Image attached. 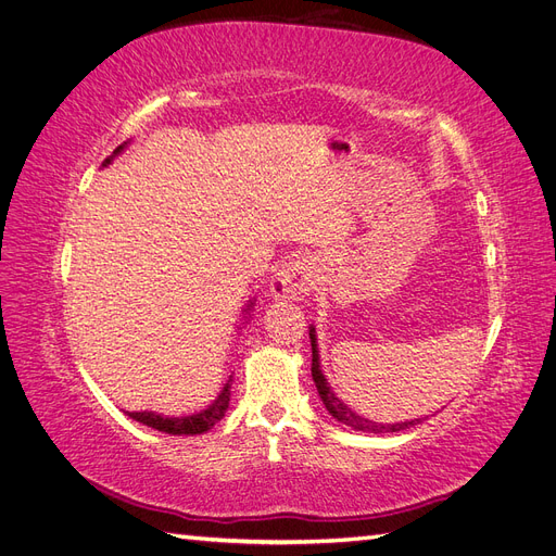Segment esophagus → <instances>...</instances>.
<instances>
[{
    "instance_id": "obj_1",
    "label": "esophagus",
    "mask_w": 556,
    "mask_h": 556,
    "mask_svg": "<svg viewBox=\"0 0 556 556\" xmlns=\"http://www.w3.org/2000/svg\"><path fill=\"white\" fill-rule=\"evenodd\" d=\"M315 285V271L308 260L296 257L280 266L271 280V294L276 299H304Z\"/></svg>"
}]
</instances>
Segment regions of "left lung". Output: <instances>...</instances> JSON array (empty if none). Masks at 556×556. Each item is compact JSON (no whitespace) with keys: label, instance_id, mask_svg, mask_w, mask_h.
I'll return each instance as SVG.
<instances>
[{"label":"left lung","instance_id":"left-lung-1","mask_svg":"<svg viewBox=\"0 0 556 556\" xmlns=\"http://www.w3.org/2000/svg\"><path fill=\"white\" fill-rule=\"evenodd\" d=\"M311 348H313V364H311V374L317 387V394L323 399L325 408L329 410L331 417L339 419L341 425L352 427L355 431H368V433H394V431H403V429H410L419 419H410V422H401V425H380V422H371V419H366L362 415H357L352 408H348L345 403L331 392V387L323 374V368H319V355H317V339H315V329L311 327Z\"/></svg>","mask_w":556,"mask_h":556}]
</instances>
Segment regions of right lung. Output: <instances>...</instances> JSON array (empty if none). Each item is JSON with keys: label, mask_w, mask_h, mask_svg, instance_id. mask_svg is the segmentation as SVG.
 Here are the masks:
<instances>
[{"label": "right lung", "mask_w": 556, "mask_h": 556, "mask_svg": "<svg viewBox=\"0 0 556 556\" xmlns=\"http://www.w3.org/2000/svg\"><path fill=\"white\" fill-rule=\"evenodd\" d=\"M123 146L115 150V155L121 153ZM111 160H106L104 164H109ZM250 311V306L245 308ZM231 378L227 380V384L223 387V392L217 394V399L211 403V406L206 410L201 413H194V415H188V417H162L153 410H143V413H127L131 419H137V422L146 425V427H153L157 431H164V433H172V435H197V433H204L208 429H213L220 419L225 417L227 408H229V396H231Z\"/></svg>", "instance_id": "obj_1"}]
</instances>
